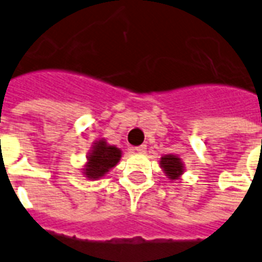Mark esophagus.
I'll return each mask as SVG.
<instances>
[{
	"instance_id": "esophagus-1",
	"label": "esophagus",
	"mask_w": 262,
	"mask_h": 262,
	"mask_svg": "<svg viewBox=\"0 0 262 262\" xmlns=\"http://www.w3.org/2000/svg\"><path fill=\"white\" fill-rule=\"evenodd\" d=\"M145 150H146V145H141V146L134 147V151H137V153H145Z\"/></svg>"
}]
</instances>
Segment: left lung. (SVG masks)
Instances as JSON below:
<instances>
[{"instance_id":"8db88e82","label":"left lung","mask_w":262,"mask_h":262,"mask_svg":"<svg viewBox=\"0 0 262 262\" xmlns=\"http://www.w3.org/2000/svg\"><path fill=\"white\" fill-rule=\"evenodd\" d=\"M159 162H161V167L163 169L165 174L171 181H177L183 174V163L179 157L167 154V156H163Z\"/></svg>"}]
</instances>
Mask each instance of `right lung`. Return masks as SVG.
<instances>
[{
    "mask_svg": "<svg viewBox=\"0 0 262 262\" xmlns=\"http://www.w3.org/2000/svg\"><path fill=\"white\" fill-rule=\"evenodd\" d=\"M120 158H121V150L118 147L108 145L105 140L96 141L88 156L85 169H83L84 175L90 179L101 178L117 165Z\"/></svg>",
    "mask_w": 262,
    "mask_h": 262,
    "instance_id": "obj_1",
    "label": "right lung"
}]
</instances>
